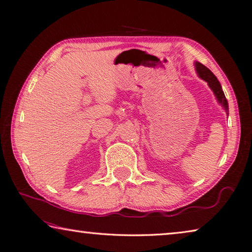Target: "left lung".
I'll use <instances>...</instances> for the list:
<instances>
[{"instance_id": "obj_1", "label": "left lung", "mask_w": 252, "mask_h": 252, "mask_svg": "<svg viewBox=\"0 0 252 252\" xmlns=\"http://www.w3.org/2000/svg\"><path fill=\"white\" fill-rule=\"evenodd\" d=\"M194 65H195V71H196V74L198 77L206 81L210 89L213 90L218 103L221 105L222 107H223L226 115H229V104H227L224 92L222 91V87L219 83V80L217 79V77H216V76L213 74V72L210 71L209 68H207L205 65H203L202 63L194 62Z\"/></svg>"}]
</instances>
